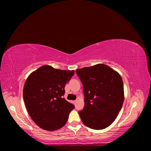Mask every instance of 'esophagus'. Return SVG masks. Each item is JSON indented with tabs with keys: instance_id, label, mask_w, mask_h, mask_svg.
Instances as JSON below:
<instances>
[{
	"instance_id": "34e87169",
	"label": "esophagus",
	"mask_w": 151,
	"mask_h": 151,
	"mask_svg": "<svg viewBox=\"0 0 151 151\" xmlns=\"http://www.w3.org/2000/svg\"><path fill=\"white\" fill-rule=\"evenodd\" d=\"M76 102H77V101H76H76H74V102H73V103L75 104L76 103Z\"/></svg>"
}]
</instances>
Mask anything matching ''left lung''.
Segmentation results:
<instances>
[{
  "instance_id": "left-lung-1",
  "label": "left lung",
  "mask_w": 151,
  "mask_h": 151,
  "mask_svg": "<svg viewBox=\"0 0 151 151\" xmlns=\"http://www.w3.org/2000/svg\"><path fill=\"white\" fill-rule=\"evenodd\" d=\"M84 86V108L79 115L82 123L92 129L110 126L123 104V82L119 73L103 63L76 70Z\"/></svg>"
}]
</instances>
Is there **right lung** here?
<instances>
[{
  "mask_svg": "<svg viewBox=\"0 0 151 151\" xmlns=\"http://www.w3.org/2000/svg\"><path fill=\"white\" fill-rule=\"evenodd\" d=\"M75 74L72 70L43 65L28 76L23 88L27 111L41 129L54 131L63 127L74 106L62 96L65 86Z\"/></svg>",
  "mask_w": 151,
  "mask_h": 151,
  "instance_id": "add662e5",
  "label": "right lung"
}]
</instances>
